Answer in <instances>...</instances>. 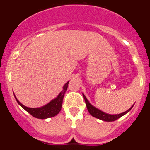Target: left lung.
Segmentation results:
<instances>
[{"instance_id":"1","label":"left lung","mask_w":150,"mask_h":150,"mask_svg":"<svg viewBox=\"0 0 150 150\" xmlns=\"http://www.w3.org/2000/svg\"><path fill=\"white\" fill-rule=\"evenodd\" d=\"M83 95L85 99L86 104L87 110H88L90 114L92 116H94V117L97 118V119H99V120H103V121L105 122H113L115 120H118V119H120V117H122V116L126 114L127 112H129L134 106L133 105L132 107H130L127 111L122 112V113H120V114H109V113H106V112H103L100 110L98 109L97 107H94L93 105H91L89 103V101L88 100V99L86 98V97L85 96L84 94H83Z\"/></svg>"}]
</instances>
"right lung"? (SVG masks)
<instances>
[{"mask_svg":"<svg viewBox=\"0 0 150 150\" xmlns=\"http://www.w3.org/2000/svg\"><path fill=\"white\" fill-rule=\"evenodd\" d=\"M68 83H66L64 85L62 91H61L59 95L55 98L52 99L51 101H50L47 104L43 106L40 107H37V108H31V107H28L26 106L23 105L22 103L18 101V99L16 98V97L15 96L16 100L18 102V104L23 108L24 110H25L28 112H29L30 115L34 117L37 118V119H41V120H46L48 118L53 117V116H56L57 114H59V112L62 110V102H63L64 96L66 92L67 87H68Z\"/></svg>","mask_w":150,"mask_h":150,"instance_id":"add662e5","label":"right lung"}]
</instances>
